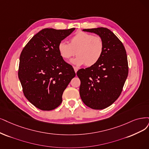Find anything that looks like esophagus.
<instances>
[{
  "label": "esophagus",
  "instance_id": "1",
  "mask_svg": "<svg viewBox=\"0 0 149 149\" xmlns=\"http://www.w3.org/2000/svg\"><path fill=\"white\" fill-rule=\"evenodd\" d=\"M74 70H75V73H77V72L78 70H79V69H78L77 68H76V67H74Z\"/></svg>",
  "mask_w": 149,
  "mask_h": 149
}]
</instances>
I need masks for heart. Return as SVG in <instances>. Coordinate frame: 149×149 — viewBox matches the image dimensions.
<instances>
[{
    "mask_svg": "<svg viewBox=\"0 0 149 149\" xmlns=\"http://www.w3.org/2000/svg\"><path fill=\"white\" fill-rule=\"evenodd\" d=\"M58 52L63 59L69 60L77 54L70 63L77 66L85 64L88 67L95 65L100 60L104 52L101 37L85 32H77L70 38V43L60 42Z\"/></svg>",
    "mask_w": 149,
    "mask_h": 149,
    "instance_id": "heart-1",
    "label": "heart"
}]
</instances>
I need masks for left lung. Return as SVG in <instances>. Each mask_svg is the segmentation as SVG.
Here are the masks:
<instances>
[{"mask_svg":"<svg viewBox=\"0 0 149 149\" xmlns=\"http://www.w3.org/2000/svg\"><path fill=\"white\" fill-rule=\"evenodd\" d=\"M83 31L101 37L104 52L97 64L77 72L81 81L80 95L88 107L104 109L112 105L122 91L128 74L127 55L122 42L109 29L97 27Z\"/></svg>","mask_w":149,"mask_h":149,"instance_id":"8db88e82","label":"left lung"}]
</instances>
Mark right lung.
I'll return each instance as SVG.
<instances>
[{"label": "right lung", "mask_w": 149, "mask_h": 149, "mask_svg": "<svg viewBox=\"0 0 149 149\" xmlns=\"http://www.w3.org/2000/svg\"><path fill=\"white\" fill-rule=\"evenodd\" d=\"M75 28L41 30L26 44L19 57L18 77L25 97L35 107L51 111L62 102L64 90L75 76L58 46Z\"/></svg>", "instance_id": "obj_1"}]
</instances>
